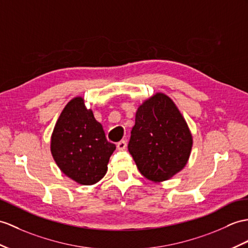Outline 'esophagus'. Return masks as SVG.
<instances>
[{
	"label": "esophagus",
	"instance_id": "1",
	"mask_svg": "<svg viewBox=\"0 0 248 248\" xmlns=\"http://www.w3.org/2000/svg\"><path fill=\"white\" fill-rule=\"evenodd\" d=\"M126 146H127V143H126L125 141H120L118 144H117V148L119 150H124L126 148Z\"/></svg>",
	"mask_w": 248,
	"mask_h": 248
}]
</instances>
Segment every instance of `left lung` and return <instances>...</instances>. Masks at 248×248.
<instances>
[{
	"label": "left lung",
	"instance_id": "8db88e82",
	"mask_svg": "<svg viewBox=\"0 0 248 248\" xmlns=\"http://www.w3.org/2000/svg\"><path fill=\"white\" fill-rule=\"evenodd\" d=\"M192 143L188 125L170 96L156 93L139 105L128 150L145 178L155 183L171 179L186 166Z\"/></svg>",
	"mask_w": 248,
	"mask_h": 248
}]
</instances>
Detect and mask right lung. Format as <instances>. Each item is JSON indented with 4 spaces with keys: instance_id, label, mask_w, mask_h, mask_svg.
<instances>
[{
    "instance_id": "obj_1",
    "label": "right lung",
    "mask_w": 248,
    "mask_h": 248,
    "mask_svg": "<svg viewBox=\"0 0 248 248\" xmlns=\"http://www.w3.org/2000/svg\"><path fill=\"white\" fill-rule=\"evenodd\" d=\"M114 149L116 145L106 140L103 126L82 96L71 99L50 138L52 158L61 171L81 185L95 184L106 174Z\"/></svg>"
}]
</instances>
